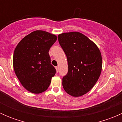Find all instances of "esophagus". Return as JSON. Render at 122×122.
Returning <instances> with one entry per match:
<instances>
[{
    "label": "esophagus",
    "instance_id": "34e87169",
    "mask_svg": "<svg viewBox=\"0 0 122 122\" xmlns=\"http://www.w3.org/2000/svg\"><path fill=\"white\" fill-rule=\"evenodd\" d=\"M55 68H56V72H58V71H59V68H58V67H55Z\"/></svg>",
    "mask_w": 122,
    "mask_h": 122
}]
</instances>
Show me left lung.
<instances>
[{
  "label": "left lung",
  "mask_w": 122,
  "mask_h": 122,
  "mask_svg": "<svg viewBox=\"0 0 122 122\" xmlns=\"http://www.w3.org/2000/svg\"><path fill=\"white\" fill-rule=\"evenodd\" d=\"M60 45L67 56L68 71L62 77V86L70 95L79 97L93 87L102 68V58L97 45L78 32L58 36Z\"/></svg>",
  "instance_id": "1"
}]
</instances>
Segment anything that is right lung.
Wrapping results in <instances>:
<instances>
[{
  "instance_id": "obj_1",
  "label": "right lung",
  "mask_w": 122,
  "mask_h": 122,
  "mask_svg": "<svg viewBox=\"0 0 122 122\" xmlns=\"http://www.w3.org/2000/svg\"><path fill=\"white\" fill-rule=\"evenodd\" d=\"M56 39L47 32L35 30L25 36L15 50V72L22 85L31 93L45 92L56 73L48 52Z\"/></svg>"
}]
</instances>
